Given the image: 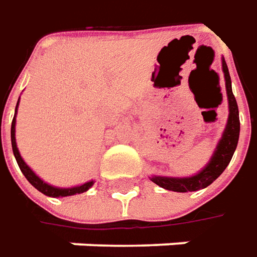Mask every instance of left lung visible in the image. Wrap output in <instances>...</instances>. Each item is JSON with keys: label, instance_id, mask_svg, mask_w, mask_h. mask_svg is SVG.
Instances as JSON below:
<instances>
[{"label": "left lung", "instance_id": "left-lung-1", "mask_svg": "<svg viewBox=\"0 0 257 257\" xmlns=\"http://www.w3.org/2000/svg\"><path fill=\"white\" fill-rule=\"evenodd\" d=\"M222 69H223V75H225L226 93H227V101H229V118H227L223 135L220 138L209 164L200 172L193 176H189V178L152 176L151 181L156 183L158 186H161L164 189L173 190V192H193V190L203 189L213 181H216L230 162L234 151H236V146H237V141H239L240 120H239L237 103H236L234 95L232 92V81H230L229 69H227L225 59L222 61Z\"/></svg>", "mask_w": 257, "mask_h": 257}]
</instances>
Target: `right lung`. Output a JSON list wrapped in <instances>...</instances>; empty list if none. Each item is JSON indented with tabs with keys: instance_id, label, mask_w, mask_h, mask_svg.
I'll return each mask as SVG.
<instances>
[{
	"instance_id": "1",
	"label": "right lung",
	"mask_w": 257,
	"mask_h": 257,
	"mask_svg": "<svg viewBox=\"0 0 257 257\" xmlns=\"http://www.w3.org/2000/svg\"><path fill=\"white\" fill-rule=\"evenodd\" d=\"M18 103H20V99L17 102V108H18ZM17 108H15V115H14L13 123H11V144H13V152L15 159H17V164L20 166L21 172L24 173V176L27 178V181L31 183L32 186L35 189H38L41 193L47 195V196H51V198H64V196H72V195H76V193H84L86 190L89 189L93 185V181L86 182L81 186H75V188H55V186H51L48 183L42 181L41 178H38L35 173L32 172V169L28 166V165L24 162V159L20 155V151L17 148V141H15V116H17Z\"/></svg>"
}]
</instances>
